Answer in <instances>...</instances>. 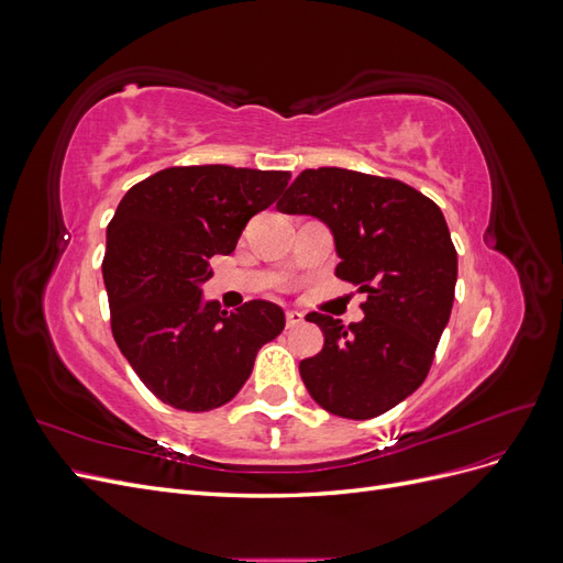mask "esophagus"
I'll use <instances>...</instances> for the list:
<instances>
[{"instance_id": "34e87169", "label": "esophagus", "mask_w": 563, "mask_h": 563, "mask_svg": "<svg viewBox=\"0 0 563 563\" xmlns=\"http://www.w3.org/2000/svg\"><path fill=\"white\" fill-rule=\"evenodd\" d=\"M302 314L300 312H296V310H286V329H294V327H298V323H302Z\"/></svg>"}]
</instances>
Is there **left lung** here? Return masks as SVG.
I'll return each instance as SVG.
<instances>
[{
	"mask_svg": "<svg viewBox=\"0 0 563 563\" xmlns=\"http://www.w3.org/2000/svg\"><path fill=\"white\" fill-rule=\"evenodd\" d=\"M333 232L335 277L360 286L364 319L310 312L323 331L319 354L300 362V378L329 413L383 416L428 378L449 323L457 253L444 213L416 187L350 168H305L277 201Z\"/></svg>",
	"mask_w": 563,
	"mask_h": 563,
	"instance_id": "1",
	"label": "left lung"
}]
</instances>
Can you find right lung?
Returning <instances> with one entry per match:
<instances>
[{
    "instance_id": "add662e5",
    "label": "right lung",
    "mask_w": 563,
    "mask_h": 563,
    "mask_svg": "<svg viewBox=\"0 0 563 563\" xmlns=\"http://www.w3.org/2000/svg\"><path fill=\"white\" fill-rule=\"evenodd\" d=\"M288 172L225 164L168 166L119 201L103 279L110 327L143 385L180 411H211L242 389L284 312L249 300L236 312L201 302L216 253L230 255L249 220L275 203Z\"/></svg>"
}]
</instances>
